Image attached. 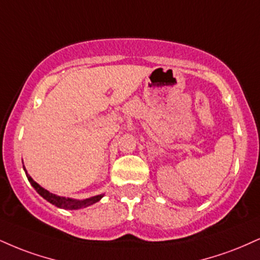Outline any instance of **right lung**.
Returning <instances> with one entry per match:
<instances>
[{
    "mask_svg": "<svg viewBox=\"0 0 260 260\" xmlns=\"http://www.w3.org/2000/svg\"><path fill=\"white\" fill-rule=\"evenodd\" d=\"M24 171H25V168H24ZM25 174H26L27 180L30 181V184L34 186V189H35L36 191L39 192L43 199L47 200V201H48L49 203H52V205L57 206V207H59V208L71 209V211H73V209L84 208V207H88V206H90V205H93V203L98 202L99 200L103 198V195H98V196H94V198L83 200V201H77V200L60 198V196L54 195V193L47 191L46 189H43L42 186H40L39 184L36 183V181L32 180V178H31L29 174H27L26 171H25Z\"/></svg>",
    "mask_w": 260,
    "mask_h": 260,
    "instance_id": "right-lung-1",
    "label": "right lung"
}]
</instances>
